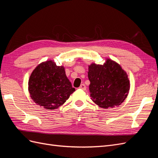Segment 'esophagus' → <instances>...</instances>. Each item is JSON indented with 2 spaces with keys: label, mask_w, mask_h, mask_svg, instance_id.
Returning a JSON list of instances; mask_svg holds the SVG:
<instances>
[{
  "label": "esophagus",
  "mask_w": 158,
  "mask_h": 158,
  "mask_svg": "<svg viewBox=\"0 0 158 158\" xmlns=\"http://www.w3.org/2000/svg\"><path fill=\"white\" fill-rule=\"evenodd\" d=\"M79 88H80V89H83V90H85V89H86V86H85V84H81V85H80V87H79Z\"/></svg>",
  "instance_id": "34e87169"
}]
</instances>
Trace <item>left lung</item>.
<instances>
[{
    "instance_id": "8db88e82",
    "label": "left lung",
    "mask_w": 158,
    "mask_h": 158,
    "mask_svg": "<svg viewBox=\"0 0 158 158\" xmlns=\"http://www.w3.org/2000/svg\"><path fill=\"white\" fill-rule=\"evenodd\" d=\"M88 76L91 99L99 107L113 108L127 98L130 82L126 72L116 62L107 59L103 64L92 63Z\"/></svg>"
}]
</instances>
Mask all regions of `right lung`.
Wrapping results in <instances>:
<instances>
[{
  "label": "right lung",
  "mask_w": 158,
  "mask_h": 158,
  "mask_svg": "<svg viewBox=\"0 0 158 158\" xmlns=\"http://www.w3.org/2000/svg\"><path fill=\"white\" fill-rule=\"evenodd\" d=\"M28 91L35 103L52 110L63 105L75 88L66 77L64 66L47 60L32 72L28 81Z\"/></svg>",
  "instance_id": "right-lung-1"
}]
</instances>
